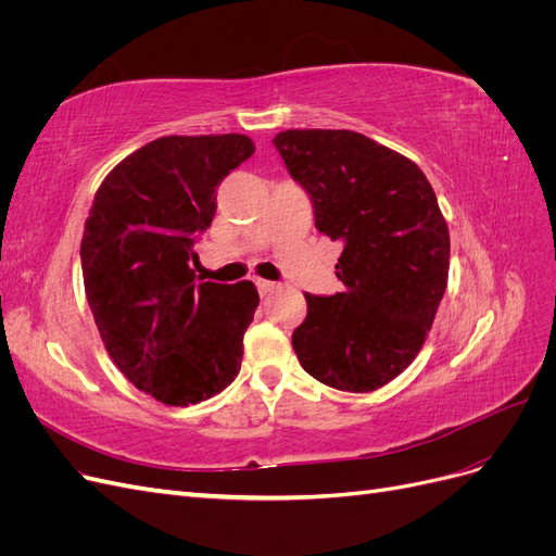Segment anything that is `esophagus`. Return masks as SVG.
Masks as SVG:
<instances>
[{
  "label": "esophagus",
  "instance_id": "esophagus-1",
  "mask_svg": "<svg viewBox=\"0 0 556 556\" xmlns=\"http://www.w3.org/2000/svg\"><path fill=\"white\" fill-rule=\"evenodd\" d=\"M257 290H260V294L262 296H266V294H271L274 290H278V285L276 282H271V280H257Z\"/></svg>",
  "mask_w": 556,
  "mask_h": 556
}]
</instances>
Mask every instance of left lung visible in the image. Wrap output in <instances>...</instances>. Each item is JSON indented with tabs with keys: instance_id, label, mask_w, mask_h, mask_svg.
Returning a JSON list of instances; mask_svg holds the SVG:
<instances>
[{
	"instance_id": "8db88e82",
	"label": "left lung",
	"mask_w": 556,
	"mask_h": 556,
	"mask_svg": "<svg viewBox=\"0 0 556 556\" xmlns=\"http://www.w3.org/2000/svg\"><path fill=\"white\" fill-rule=\"evenodd\" d=\"M274 146L311 197L315 227L343 252L331 296L304 294L292 333L304 371L341 392H374L422 350L447 288L450 233L415 162L350 129H288Z\"/></svg>"
}]
</instances>
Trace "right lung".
<instances>
[{"label": "right lung", "instance_id": "right-lung-1", "mask_svg": "<svg viewBox=\"0 0 556 556\" xmlns=\"http://www.w3.org/2000/svg\"><path fill=\"white\" fill-rule=\"evenodd\" d=\"M252 153L243 134L162 137L134 150L94 194L80 241L94 325L125 378L166 406L220 394L241 371L257 288L199 282L192 264L217 185Z\"/></svg>", "mask_w": 556, "mask_h": 556}]
</instances>
